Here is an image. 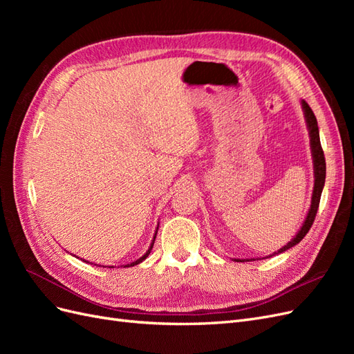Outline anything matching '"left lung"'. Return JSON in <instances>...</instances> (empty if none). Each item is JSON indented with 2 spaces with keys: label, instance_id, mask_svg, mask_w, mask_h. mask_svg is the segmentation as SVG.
<instances>
[{
  "label": "left lung",
  "instance_id": "obj_1",
  "mask_svg": "<svg viewBox=\"0 0 354 354\" xmlns=\"http://www.w3.org/2000/svg\"><path fill=\"white\" fill-rule=\"evenodd\" d=\"M303 111H304V118L307 122V128H308V134H310V147H312V156H313V171H315V187H313V195H312V205H310V209L307 212V217L303 223L301 229L298 230V233L295 234V238L291 239V242H288L283 248H281L277 252H273L270 257L281 254L289 248H292L294 245H297L299 241H301L307 232L312 227V224L315 221V217L317 214V208H319V202H320V196H322V190L325 186V177H326V162H325V155H324V149L322 145H320V138H319V127H317V121L316 116L313 113V111L310 109V106L303 100ZM236 261H243V260H236Z\"/></svg>",
  "mask_w": 354,
  "mask_h": 354
}]
</instances>
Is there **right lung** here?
Here are the masks:
<instances>
[{
    "mask_svg": "<svg viewBox=\"0 0 354 354\" xmlns=\"http://www.w3.org/2000/svg\"><path fill=\"white\" fill-rule=\"evenodd\" d=\"M156 233H158V230H156ZM156 233H155V236H153V241H152V243H151V248H149L147 251H146V254L143 255V257H140V259L138 260H136V261H133V263H130V264H127L125 267H131V266H136V264H138V263H142L143 260H146V257L151 254V251H152V248H153V243H155V238H156ZM112 267V266H111Z\"/></svg>",
    "mask_w": 354,
    "mask_h": 354,
    "instance_id": "add662e5",
    "label": "right lung"
}]
</instances>
